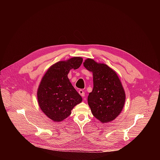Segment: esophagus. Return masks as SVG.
<instances>
[{"instance_id":"obj_1","label":"esophagus","mask_w":160,"mask_h":160,"mask_svg":"<svg viewBox=\"0 0 160 160\" xmlns=\"http://www.w3.org/2000/svg\"><path fill=\"white\" fill-rule=\"evenodd\" d=\"M78 93H79V94L82 97H84L85 96V92H84V91L83 90H78Z\"/></svg>"}]
</instances>
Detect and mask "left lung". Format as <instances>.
<instances>
[{"label": "left lung", "instance_id": "left-lung-1", "mask_svg": "<svg viewBox=\"0 0 160 160\" xmlns=\"http://www.w3.org/2000/svg\"><path fill=\"white\" fill-rule=\"evenodd\" d=\"M83 66L93 73L94 87L87 99L91 111L101 122H109L120 115L125 104L122 83L116 72L105 64L87 59Z\"/></svg>", "mask_w": 160, "mask_h": 160}]
</instances>
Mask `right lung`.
I'll use <instances>...</instances> for the list:
<instances>
[{
	"mask_svg": "<svg viewBox=\"0 0 160 160\" xmlns=\"http://www.w3.org/2000/svg\"><path fill=\"white\" fill-rule=\"evenodd\" d=\"M83 61L74 57L51 66L42 78L37 91L40 108L48 118L61 122L71 115V111L82 101L68 78L71 69H78Z\"/></svg>",
	"mask_w": 160,
	"mask_h": 160,
	"instance_id": "right-lung-1",
	"label": "right lung"
}]
</instances>
